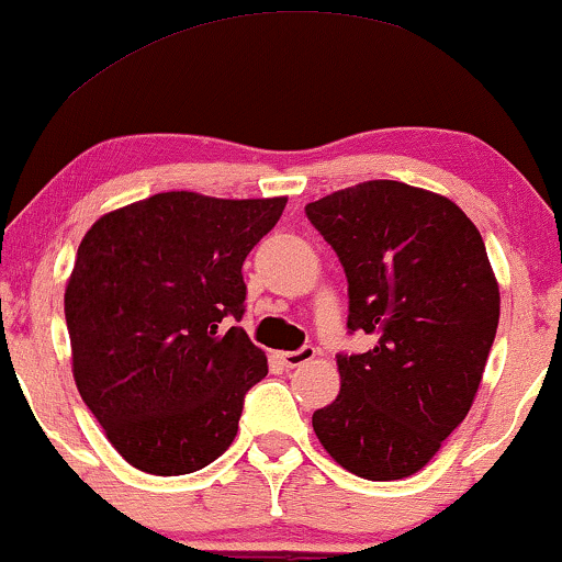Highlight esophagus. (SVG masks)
I'll list each match as a JSON object with an SVG mask.
<instances>
[{
  "label": "esophagus",
  "instance_id": "obj_1",
  "mask_svg": "<svg viewBox=\"0 0 562 562\" xmlns=\"http://www.w3.org/2000/svg\"><path fill=\"white\" fill-rule=\"evenodd\" d=\"M315 355H318V349L315 347H302V349H296V352H276V358H279L283 366L286 368H296V366H305V362H310L315 358Z\"/></svg>",
  "mask_w": 562,
  "mask_h": 562
}]
</instances>
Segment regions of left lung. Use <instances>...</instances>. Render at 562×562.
I'll list each match as a JSON object with an SVG mask.
<instances>
[{"instance_id": "8db88e82", "label": "left lung", "mask_w": 562, "mask_h": 562, "mask_svg": "<svg viewBox=\"0 0 562 562\" xmlns=\"http://www.w3.org/2000/svg\"><path fill=\"white\" fill-rule=\"evenodd\" d=\"M349 283L341 389L313 413L315 437L368 481L418 473L476 400L499 323V283L484 239L447 196L402 181H362L305 207Z\"/></svg>"}]
</instances>
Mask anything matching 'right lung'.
Wrapping results in <instances>:
<instances>
[{
  "instance_id": "1",
  "label": "right lung",
  "mask_w": 562,
  "mask_h": 562,
  "mask_svg": "<svg viewBox=\"0 0 562 562\" xmlns=\"http://www.w3.org/2000/svg\"><path fill=\"white\" fill-rule=\"evenodd\" d=\"M286 196L162 191L86 231L65 286L72 379L117 454L151 476L221 458L268 358L241 326L244 257Z\"/></svg>"
}]
</instances>
